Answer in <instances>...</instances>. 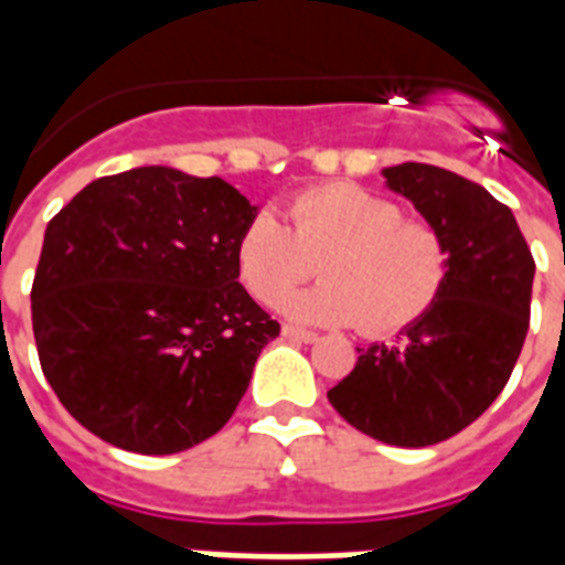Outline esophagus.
<instances>
[{"instance_id": "34e87169", "label": "esophagus", "mask_w": 565, "mask_h": 565, "mask_svg": "<svg viewBox=\"0 0 565 565\" xmlns=\"http://www.w3.org/2000/svg\"><path fill=\"white\" fill-rule=\"evenodd\" d=\"M281 332L287 339H294V342H315V339H318V332L302 330V327H294V323H284Z\"/></svg>"}]
</instances>
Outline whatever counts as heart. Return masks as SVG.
<instances>
[{"mask_svg":"<svg viewBox=\"0 0 565 565\" xmlns=\"http://www.w3.org/2000/svg\"><path fill=\"white\" fill-rule=\"evenodd\" d=\"M235 266L263 306L281 302L323 268L327 282L284 300L290 318L360 323L366 335H393L438 302L450 245L436 223L405 217L396 199L332 181L290 199V226L269 211L254 214L235 242Z\"/></svg>","mask_w":565,"mask_h":565,"instance_id":"b5f03b06","label":"heart"}]
</instances>
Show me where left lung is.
Instances as JSON below:
<instances>
[{
  "mask_svg": "<svg viewBox=\"0 0 565 565\" xmlns=\"http://www.w3.org/2000/svg\"><path fill=\"white\" fill-rule=\"evenodd\" d=\"M450 245L438 302L396 344L356 348L351 375L327 396L366 436L426 448L478 420L509 384L530 330L535 259L509 205L438 166L384 169Z\"/></svg>",
  "mask_w": 565,
  "mask_h": 565,
  "instance_id": "1",
  "label": "left lung"
}]
</instances>
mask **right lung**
<instances>
[{"instance_id":"1","label":"right lung","mask_w":565,"mask_h":565,"mask_svg":"<svg viewBox=\"0 0 565 565\" xmlns=\"http://www.w3.org/2000/svg\"><path fill=\"white\" fill-rule=\"evenodd\" d=\"M254 205L221 178L141 166L96 178L44 230L32 332L56 399L136 454L211 438L281 332L238 284Z\"/></svg>"}]
</instances>
